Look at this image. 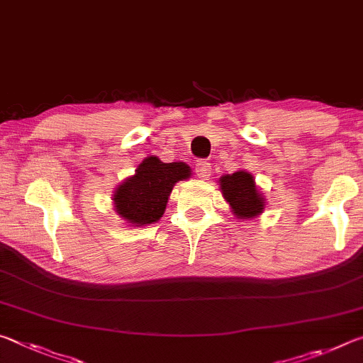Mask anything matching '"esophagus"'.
I'll return each instance as SVG.
<instances>
[{
	"label": "esophagus",
	"mask_w": 363,
	"mask_h": 363,
	"mask_svg": "<svg viewBox=\"0 0 363 363\" xmlns=\"http://www.w3.org/2000/svg\"><path fill=\"white\" fill-rule=\"evenodd\" d=\"M195 174H196V177H200V179H208L211 174V163H208V162L196 163Z\"/></svg>",
	"instance_id": "obj_1"
}]
</instances>
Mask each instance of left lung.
Returning a JSON list of instances; mask_svg holds the SVG:
<instances>
[{
    "mask_svg": "<svg viewBox=\"0 0 363 363\" xmlns=\"http://www.w3.org/2000/svg\"><path fill=\"white\" fill-rule=\"evenodd\" d=\"M223 196L237 219H255L266 208V199L256 186L255 176L245 169L219 177Z\"/></svg>",
    "mask_w": 363,
    "mask_h": 363,
    "instance_id": "8db88e82",
    "label": "left lung"
}]
</instances>
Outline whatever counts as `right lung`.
Instances as JSON below:
<instances>
[{
    "label": "right lung",
    "instance_id": "right-lung-1",
    "mask_svg": "<svg viewBox=\"0 0 363 363\" xmlns=\"http://www.w3.org/2000/svg\"><path fill=\"white\" fill-rule=\"evenodd\" d=\"M192 174L184 162L163 163L155 155L145 157L136 173L113 190V210L128 225L144 227L157 223L167 210L174 184Z\"/></svg>",
    "mask_w": 363,
    "mask_h": 363
}]
</instances>
